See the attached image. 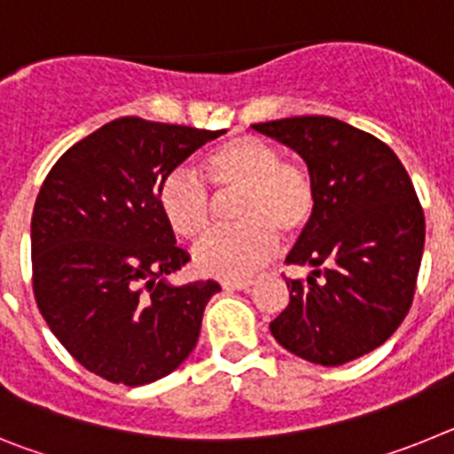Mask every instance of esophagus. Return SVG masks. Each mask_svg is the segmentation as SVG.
Listing matches in <instances>:
<instances>
[{
  "label": "esophagus",
  "mask_w": 454,
  "mask_h": 454,
  "mask_svg": "<svg viewBox=\"0 0 454 454\" xmlns=\"http://www.w3.org/2000/svg\"><path fill=\"white\" fill-rule=\"evenodd\" d=\"M252 279H240V282H223L224 291H246V288L252 286Z\"/></svg>",
  "instance_id": "34e87169"
}]
</instances>
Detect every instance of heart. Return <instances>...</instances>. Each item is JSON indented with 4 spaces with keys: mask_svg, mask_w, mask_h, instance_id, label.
<instances>
[{
    "mask_svg": "<svg viewBox=\"0 0 454 454\" xmlns=\"http://www.w3.org/2000/svg\"><path fill=\"white\" fill-rule=\"evenodd\" d=\"M208 184L223 195L239 192L236 230L208 231L192 250L202 275L240 282L277 252V234L300 239L311 227L318 192L311 172L282 159L279 150L256 136H234L204 159ZM159 208L168 227L182 239H198L214 215L207 184L186 168H175L159 184Z\"/></svg>",
    "mask_w": 454,
    "mask_h": 454,
    "instance_id": "obj_1",
    "label": "heart"
}]
</instances>
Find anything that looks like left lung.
I'll use <instances>...</instances> for the list:
<instances>
[{"mask_svg": "<svg viewBox=\"0 0 454 454\" xmlns=\"http://www.w3.org/2000/svg\"><path fill=\"white\" fill-rule=\"evenodd\" d=\"M293 147L318 192L316 218L286 263L311 266L286 279L291 302L270 323L279 346L320 366L380 348L414 302L425 214L395 152L327 115L252 124Z\"/></svg>", "mask_w": 454, "mask_h": 454, "instance_id": "8db88e82", "label": "left lung"}]
</instances>
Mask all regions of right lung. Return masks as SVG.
<instances>
[{
	"instance_id": "obj_1",
	"label": "right lung",
	"mask_w": 454,
	"mask_h": 454,
	"mask_svg": "<svg viewBox=\"0 0 454 454\" xmlns=\"http://www.w3.org/2000/svg\"><path fill=\"white\" fill-rule=\"evenodd\" d=\"M224 131L118 118L54 163L31 218L40 314L86 371L124 387L170 375L192 352L214 279L172 286L191 262L159 208V184Z\"/></svg>"
}]
</instances>
